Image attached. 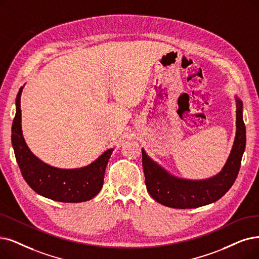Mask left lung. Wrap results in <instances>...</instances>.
Returning <instances> with one entry per match:
<instances>
[{"instance_id":"left-lung-1","label":"left lung","mask_w":259,"mask_h":259,"mask_svg":"<svg viewBox=\"0 0 259 259\" xmlns=\"http://www.w3.org/2000/svg\"><path fill=\"white\" fill-rule=\"evenodd\" d=\"M236 101V136L230 156L222 170L206 180H186L174 177L148 156L142 149V167L147 190L152 198L167 207L186 209L211 204L230 190L240 169L245 150V125L242 117V101Z\"/></svg>"}]
</instances>
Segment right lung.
<instances>
[{
    "mask_svg": "<svg viewBox=\"0 0 259 259\" xmlns=\"http://www.w3.org/2000/svg\"><path fill=\"white\" fill-rule=\"evenodd\" d=\"M23 87L16 99V116L12 126V143L22 177L38 194L57 202L80 203L91 200L104 183L106 165L113 149H109L90 164L76 169H60L40 160L27 147L21 126Z\"/></svg>",
    "mask_w": 259,
    "mask_h": 259,
    "instance_id": "add662e5",
    "label": "right lung"
}]
</instances>
